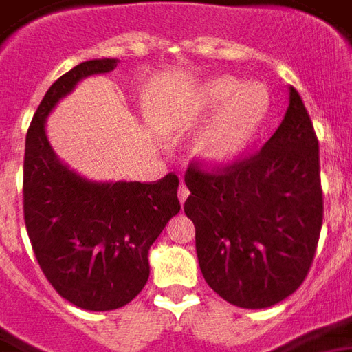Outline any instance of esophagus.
I'll use <instances>...</instances> for the list:
<instances>
[{
  "label": "esophagus",
  "mask_w": 352,
  "mask_h": 352,
  "mask_svg": "<svg viewBox=\"0 0 352 352\" xmlns=\"http://www.w3.org/2000/svg\"><path fill=\"white\" fill-rule=\"evenodd\" d=\"M188 195H190V190L182 184L180 186V190H178V199H180V203L184 205L186 203V199H188Z\"/></svg>",
  "instance_id": "esophagus-1"
}]
</instances>
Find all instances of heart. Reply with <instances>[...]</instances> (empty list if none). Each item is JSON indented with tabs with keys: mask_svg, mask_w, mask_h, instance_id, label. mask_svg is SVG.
Wrapping results in <instances>:
<instances>
[{
	"mask_svg": "<svg viewBox=\"0 0 352 352\" xmlns=\"http://www.w3.org/2000/svg\"><path fill=\"white\" fill-rule=\"evenodd\" d=\"M272 98L261 82L220 74L193 88L176 113V124L210 120L191 142V157L205 168H222L237 161L256 142L270 115Z\"/></svg>",
	"mask_w": 352,
	"mask_h": 352,
	"instance_id": "heart-1",
	"label": "heart"
}]
</instances>
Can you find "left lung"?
Wrapping results in <instances>:
<instances>
[{
    "label": "left lung",
    "mask_w": 352,
    "mask_h": 352,
    "mask_svg": "<svg viewBox=\"0 0 352 352\" xmlns=\"http://www.w3.org/2000/svg\"><path fill=\"white\" fill-rule=\"evenodd\" d=\"M186 186L199 268L224 301L266 309L297 292L324 217L318 140L297 89L261 151L222 172L190 166Z\"/></svg>",
    "instance_id": "8db88e82"
}]
</instances>
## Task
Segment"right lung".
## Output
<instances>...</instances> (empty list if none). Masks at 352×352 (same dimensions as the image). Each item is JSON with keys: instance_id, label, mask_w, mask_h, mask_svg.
I'll return each instance as SVG.
<instances>
[{"instance_id": "obj_1", "label": "right lung", "mask_w": 352, "mask_h": 352, "mask_svg": "<svg viewBox=\"0 0 352 352\" xmlns=\"http://www.w3.org/2000/svg\"><path fill=\"white\" fill-rule=\"evenodd\" d=\"M118 59H89L55 80L26 134L24 224L45 278L84 310H115L144 289L149 249L180 212L178 176L157 184L88 180L53 151L45 120L88 76L115 70Z\"/></svg>"}]
</instances>
